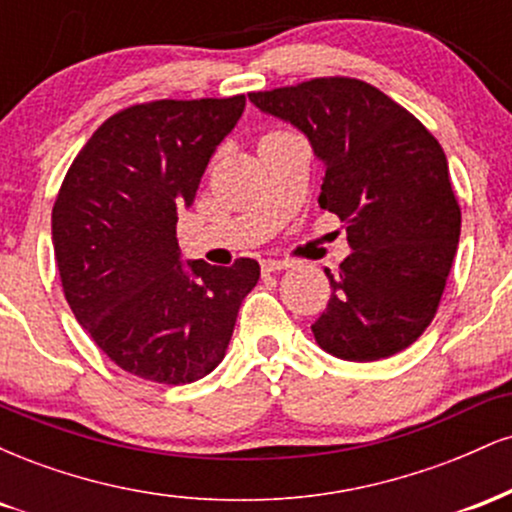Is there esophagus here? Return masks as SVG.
I'll return each instance as SVG.
<instances>
[{
  "label": "esophagus",
  "instance_id": "esophagus-1",
  "mask_svg": "<svg viewBox=\"0 0 512 512\" xmlns=\"http://www.w3.org/2000/svg\"><path fill=\"white\" fill-rule=\"evenodd\" d=\"M262 272H279V269H286L291 267L289 260H274V257H267V260H262Z\"/></svg>",
  "mask_w": 512,
  "mask_h": 512
}]
</instances>
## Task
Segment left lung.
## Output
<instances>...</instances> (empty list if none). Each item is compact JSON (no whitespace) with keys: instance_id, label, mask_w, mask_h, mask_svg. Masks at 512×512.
Segmentation results:
<instances>
[{"instance_id":"left-lung-1","label":"left lung","mask_w":512,"mask_h":512,"mask_svg":"<svg viewBox=\"0 0 512 512\" xmlns=\"http://www.w3.org/2000/svg\"><path fill=\"white\" fill-rule=\"evenodd\" d=\"M291 122L325 166L320 207L346 226L351 255L315 320V342L344 361L407 349L436 317L460 243V204L443 146L409 110L349 76L250 93Z\"/></svg>"}]
</instances>
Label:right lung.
<instances>
[{
	"instance_id": "obj_1",
	"label": "right lung",
	"mask_w": 512,
	"mask_h": 512,
	"mask_svg": "<svg viewBox=\"0 0 512 512\" xmlns=\"http://www.w3.org/2000/svg\"><path fill=\"white\" fill-rule=\"evenodd\" d=\"M245 96L129 105L69 166L52 207L64 298L115 366L185 385L221 363L260 264L180 262L178 209L195 202Z\"/></svg>"
}]
</instances>
